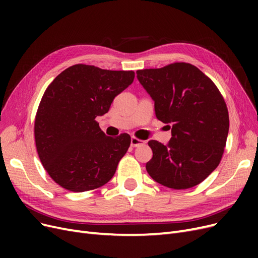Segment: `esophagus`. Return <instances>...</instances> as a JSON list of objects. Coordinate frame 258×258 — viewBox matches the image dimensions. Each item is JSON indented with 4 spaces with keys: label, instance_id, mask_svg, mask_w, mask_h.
I'll return each instance as SVG.
<instances>
[{
    "label": "esophagus",
    "instance_id": "34e87169",
    "mask_svg": "<svg viewBox=\"0 0 258 258\" xmlns=\"http://www.w3.org/2000/svg\"><path fill=\"white\" fill-rule=\"evenodd\" d=\"M145 142L142 141V140H139L135 137L131 138V146L132 147H138V146H141V145H144Z\"/></svg>",
    "mask_w": 258,
    "mask_h": 258
}]
</instances>
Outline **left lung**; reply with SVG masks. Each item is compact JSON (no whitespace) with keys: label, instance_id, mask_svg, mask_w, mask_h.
I'll return each mask as SVG.
<instances>
[{"label":"left lung","instance_id":"obj_1","mask_svg":"<svg viewBox=\"0 0 258 258\" xmlns=\"http://www.w3.org/2000/svg\"><path fill=\"white\" fill-rule=\"evenodd\" d=\"M137 77L154 101L156 117L168 123L172 136L167 145L148 142L153 151L148 174L169 188L200 184L220 165L228 136V110L220 90L185 62L139 70Z\"/></svg>","mask_w":258,"mask_h":258}]
</instances>
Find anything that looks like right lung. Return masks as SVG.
Wrapping results in <instances>:
<instances>
[{
	"instance_id": "right-lung-1",
	"label": "right lung",
	"mask_w": 258,
	"mask_h": 258,
	"mask_svg": "<svg viewBox=\"0 0 258 258\" xmlns=\"http://www.w3.org/2000/svg\"><path fill=\"white\" fill-rule=\"evenodd\" d=\"M134 80L132 71L75 64L45 90L35 117V144L43 167L58 185L82 192L113 177L131 138L107 137L96 117L107 113Z\"/></svg>"
}]
</instances>
